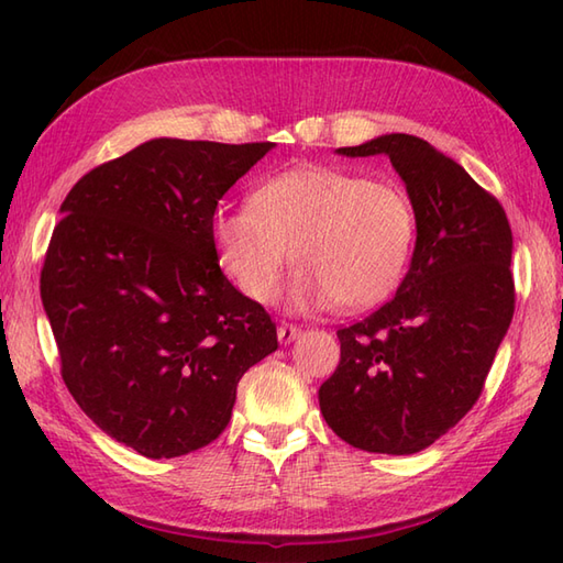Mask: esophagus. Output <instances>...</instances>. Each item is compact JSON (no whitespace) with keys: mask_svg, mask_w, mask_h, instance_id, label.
<instances>
[{"mask_svg":"<svg viewBox=\"0 0 563 563\" xmlns=\"http://www.w3.org/2000/svg\"><path fill=\"white\" fill-rule=\"evenodd\" d=\"M302 329L295 327V324H288V321H283V324L278 327V341L288 345L290 341H295L297 336H300Z\"/></svg>","mask_w":563,"mask_h":563,"instance_id":"34e87169","label":"esophagus"}]
</instances>
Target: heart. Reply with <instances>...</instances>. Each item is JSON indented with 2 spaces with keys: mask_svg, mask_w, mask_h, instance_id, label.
<instances>
[{
  "mask_svg": "<svg viewBox=\"0 0 563 563\" xmlns=\"http://www.w3.org/2000/svg\"><path fill=\"white\" fill-rule=\"evenodd\" d=\"M212 242L222 271L251 302L268 305L285 268L295 309L375 307L399 288L416 249V208L397 184L333 166H300L258 184L249 206H220Z\"/></svg>",
  "mask_w": 563,
  "mask_h": 563,
  "instance_id": "obj_1",
  "label": "heart"
}]
</instances>
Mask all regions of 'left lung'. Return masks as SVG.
Masks as SVG:
<instances>
[{"label":"left lung","mask_w":563,"mask_h":563,"mask_svg":"<svg viewBox=\"0 0 563 563\" xmlns=\"http://www.w3.org/2000/svg\"><path fill=\"white\" fill-rule=\"evenodd\" d=\"M339 154H387L418 234L397 295L336 331L341 363L319 387V406L349 445L413 454L479 399L516 312L512 232L500 202L421 137L391 133Z\"/></svg>","instance_id":"left-lung-1"}]
</instances>
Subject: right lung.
Masks as SVG:
<instances>
[{"label": "right lung", "mask_w": 563, "mask_h": 563, "mask_svg": "<svg viewBox=\"0 0 563 563\" xmlns=\"http://www.w3.org/2000/svg\"><path fill=\"white\" fill-rule=\"evenodd\" d=\"M273 147L150 140L84 174L59 206L41 271L59 373L103 433L145 457L206 448L239 379L278 349L210 232L220 198Z\"/></svg>", "instance_id": "obj_1"}]
</instances>
